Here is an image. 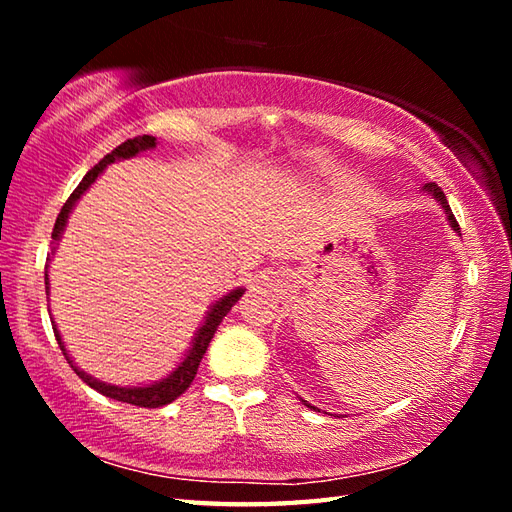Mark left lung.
Segmentation results:
<instances>
[{
	"label": "left lung",
	"instance_id": "8db88e82",
	"mask_svg": "<svg viewBox=\"0 0 512 512\" xmlns=\"http://www.w3.org/2000/svg\"><path fill=\"white\" fill-rule=\"evenodd\" d=\"M422 191H424V193H429V195H433V198H436V200L440 202V206H442V209H444V213H447V220H449L451 228H453L455 233H460V224L455 222V217H453V213H451V206H449L447 198H444V193H442V189L438 187V184H436V182H429V184H424ZM301 402H303V405H306V407H310V409L317 411V407H312L308 400H301Z\"/></svg>",
	"mask_w": 512,
	"mask_h": 512
}]
</instances>
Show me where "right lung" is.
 I'll list each match as a JSON object with an SVG mask.
<instances>
[{
  "label": "right lung",
  "mask_w": 512,
  "mask_h": 512,
  "mask_svg": "<svg viewBox=\"0 0 512 512\" xmlns=\"http://www.w3.org/2000/svg\"><path fill=\"white\" fill-rule=\"evenodd\" d=\"M156 147V138L154 136H136V138H129L125 140L123 145H118L112 154H107L99 165L92 167L88 173H85V178L79 182V187H76L72 191V195L68 200H65L63 209L57 217V222H54V228H52V242L57 244L61 235H63V228L65 224H68V217L74 209V204L79 202L81 195L88 191L92 187V182L101 176V173L105 171L107 165H112V162L116 160H125V158H134L138 156L140 151H147V149H154ZM54 253V248H52ZM50 262V257H48ZM48 268V266H46ZM46 292H50V284H48V270H46ZM244 295V288H235L228 292V295H224L222 299H217L211 310L206 312V319L204 323L200 325L198 334L193 336V343L189 347V352L184 354L182 363L173 369V372L167 376L158 380V383H151V385H140V387H118V385H110V383H103V380H96L92 378L90 374H85L83 369H79L74 365V361L70 358V354L65 352V345L61 341V334L57 330V325H54L52 321V330H54V336H57V343L61 347V352L65 356V361L70 363V367L76 372V376H79L83 383H88L92 389L99 391V394L107 396V398H114V400H121V402H127V405H136V407H147V409H156V407H162V405H169V402L176 400L180 394H184V391L189 389V385L193 383L195 374H198V367H200V361L202 356L206 352V347H209L213 334L217 330V325L222 323V319L228 314V310H231L235 303L239 301V297Z\"/></svg>",
  "instance_id": "1"
}]
</instances>
